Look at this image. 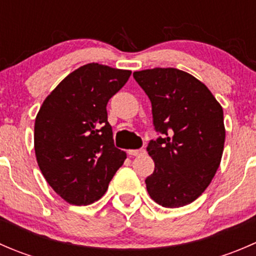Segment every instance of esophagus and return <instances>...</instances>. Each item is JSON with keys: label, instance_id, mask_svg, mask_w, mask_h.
<instances>
[{"label": "esophagus", "instance_id": "obj_1", "mask_svg": "<svg viewBox=\"0 0 256 256\" xmlns=\"http://www.w3.org/2000/svg\"><path fill=\"white\" fill-rule=\"evenodd\" d=\"M144 148H140V150H128V154H130V156H140V154H144Z\"/></svg>", "mask_w": 256, "mask_h": 256}]
</instances>
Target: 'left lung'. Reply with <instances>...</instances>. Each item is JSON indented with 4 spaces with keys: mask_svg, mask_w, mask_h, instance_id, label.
<instances>
[{
    "mask_svg": "<svg viewBox=\"0 0 256 256\" xmlns=\"http://www.w3.org/2000/svg\"><path fill=\"white\" fill-rule=\"evenodd\" d=\"M152 104L156 131L147 152L154 171L146 178L150 197L166 208L197 200L220 164L226 141L222 105L200 80L176 68L135 72Z\"/></svg>",
    "mask_w": 256,
    "mask_h": 256,
    "instance_id": "obj_1",
    "label": "left lung"
}]
</instances>
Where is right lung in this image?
<instances>
[{
    "label": "right lung",
    "instance_id": "add662e5",
    "mask_svg": "<svg viewBox=\"0 0 256 256\" xmlns=\"http://www.w3.org/2000/svg\"><path fill=\"white\" fill-rule=\"evenodd\" d=\"M131 70L89 63L46 98L34 122V151L48 184L66 202L88 206L106 192L126 154L114 146L106 105Z\"/></svg>",
    "mask_w": 256,
    "mask_h": 256
}]
</instances>
